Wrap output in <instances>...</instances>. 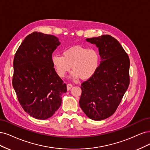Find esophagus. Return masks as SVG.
I'll list each match as a JSON object with an SVG mask.
<instances>
[{
  "instance_id": "1",
  "label": "esophagus",
  "mask_w": 150,
  "mask_h": 150,
  "mask_svg": "<svg viewBox=\"0 0 150 150\" xmlns=\"http://www.w3.org/2000/svg\"><path fill=\"white\" fill-rule=\"evenodd\" d=\"M72 85L71 84H70V83H69V84H67V90H70V89H71V88L72 87Z\"/></svg>"
}]
</instances>
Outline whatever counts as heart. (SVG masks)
Instances as JSON below:
<instances>
[{
	"label": "heart",
	"instance_id": "heart-1",
	"mask_svg": "<svg viewBox=\"0 0 150 150\" xmlns=\"http://www.w3.org/2000/svg\"><path fill=\"white\" fill-rule=\"evenodd\" d=\"M52 63L60 77H64L71 69L74 79L86 80L93 76L100 65V54L94 47L75 45L63 51V56L54 55Z\"/></svg>",
	"mask_w": 150,
	"mask_h": 150
}]
</instances>
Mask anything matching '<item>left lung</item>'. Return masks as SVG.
Segmentation results:
<instances>
[{
  "label": "left lung",
  "mask_w": 150,
  "mask_h": 150,
  "mask_svg": "<svg viewBox=\"0 0 150 150\" xmlns=\"http://www.w3.org/2000/svg\"><path fill=\"white\" fill-rule=\"evenodd\" d=\"M98 48L100 64L95 74L81 84L80 107L99 121L117 110L129 84V59L118 41L110 35L86 38Z\"/></svg>",
  "instance_id": "left-lung-1"
}]
</instances>
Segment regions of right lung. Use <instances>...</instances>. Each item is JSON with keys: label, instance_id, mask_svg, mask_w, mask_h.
<instances>
[{"label": "right lung", "instance_id": "right-lung-1", "mask_svg": "<svg viewBox=\"0 0 150 150\" xmlns=\"http://www.w3.org/2000/svg\"><path fill=\"white\" fill-rule=\"evenodd\" d=\"M60 43L54 35L34 32L25 37L14 57L13 87L22 108L36 119L51 117L67 91L52 60Z\"/></svg>", "mask_w": 150, "mask_h": 150}]
</instances>
